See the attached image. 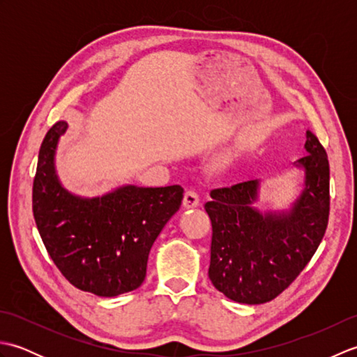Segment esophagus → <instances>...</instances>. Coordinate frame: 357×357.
Segmentation results:
<instances>
[{
	"label": "esophagus",
	"instance_id": "34e87169",
	"mask_svg": "<svg viewBox=\"0 0 357 357\" xmlns=\"http://www.w3.org/2000/svg\"><path fill=\"white\" fill-rule=\"evenodd\" d=\"M199 206V195L193 188L190 190H187L184 195V207L185 208H195Z\"/></svg>",
	"mask_w": 357,
	"mask_h": 357
}]
</instances>
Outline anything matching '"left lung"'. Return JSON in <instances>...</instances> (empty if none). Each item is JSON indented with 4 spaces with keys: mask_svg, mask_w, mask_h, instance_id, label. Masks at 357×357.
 I'll use <instances>...</instances> for the list:
<instances>
[{
    "mask_svg": "<svg viewBox=\"0 0 357 357\" xmlns=\"http://www.w3.org/2000/svg\"><path fill=\"white\" fill-rule=\"evenodd\" d=\"M304 190L290 211L259 213V181L211 190L208 278L216 290L239 304H264L288 288L312 259L327 230L330 164L327 151L307 132Z\"/></svg>",
    "mask_w": 357,
    "mask_h": 357,
    "instance_id": "1",
    "label": "left lung"
}]
</instances>
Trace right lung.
I'll use <instances>...</instances> for the list:
<instances>
[{
	"instance_id": "obj_1",
	"label": "right lung",
	"mask_w": 357,
	"mask_h": 357,
	"mask_svg": "<svg viewBox=\"0 0 357 357\" xmlns=\"http://www.w3.org/2000/svg\"><path fill=\"white\" fill-rule=\"evenodd\" d=\"M67 123L45 135L33 179V218L58 270L82 291L104 298L136 290L150 248L181 207L184 188L124 185L101 198H79L59 184L55 151Z\"/></svg>"
}]
</instances>
